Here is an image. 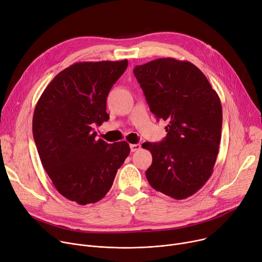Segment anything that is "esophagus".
I'll return each instance as SVG.
<instances>
[{
    "instance_id": "1",
    "label": "esophagus",
    "mask_w": 262,
    "mask_h": 262,
    "mask_svg": "<svg viewBox=\"0 0 262 262\" xmlns=\"http://www.w3.org/2000/svg\"><path fill=\"white\" fill-rule=\"evenodd\" d=\"M130 149H131V152H135L140 149V145L139 144H131Z\"/></svg>"
}]
</instances>
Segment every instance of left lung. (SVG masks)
I'll return each instance as SVG.
<instances>
[{
    "label": "left lung",
    "instance_id": "8db88e82",
    "mask_svg": "<svg viewBox=\"0 0 262 262\" xmlns=\"http://www.w3.org/2000/svg\"><path fill=\"white\" fill-rule=\"evenodd\" d=\"M133 73L156 119L168 122L160 143H144L152 165L150 186L175 199L195 194L210 178L218 155L223 108L195 65L171 57L135 66Z\"/></svg>",
    "mask_w": 262,
    "mask_h": 262
}]
</instances>
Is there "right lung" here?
<instances>
[{
    "instance_id": "right-lung-1",
    "label": "right lung",
    "mask_w": 262,
    "mask_h": 262,
    "mask_svg": "<svg viewBox=\"0 0 262 262\" xmlns=\"http://www.w3.org/2000/svg\"><path fill=\"white\" fill-rule=\"evenodd\" d=\"M128 61L80 62L59 72L35 106L32 132L55 189L78 205L97 203L130 153L127 142L107 144L95 126L109 119L106 102Z\"/></svg>"
}]
</instances>
